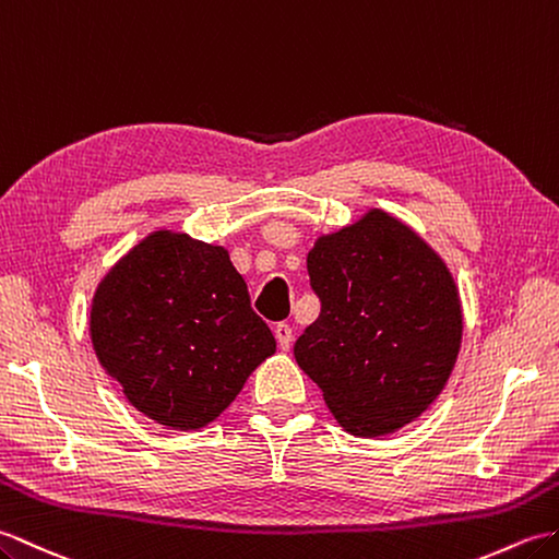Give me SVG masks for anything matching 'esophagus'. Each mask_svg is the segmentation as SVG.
Returning <instances> with one entry per match:
<instances>
[{
    "label": "esophagus",
    "mask_w": 559,
    "mask_h": 559,
    "mask_svg": "<svg viewBox=\"0 0 559 559\" xmlns=\"http://www.w3.org/2000/svg\"><path fill=\"white\" fill-rule=\"evenodd\" d=\"M274 335H276L281 349H288L290 347V343H293V329L288 326V323H276Z\"/></svg>",
    "instance_id": "esophagus-1"
}]
</instances>
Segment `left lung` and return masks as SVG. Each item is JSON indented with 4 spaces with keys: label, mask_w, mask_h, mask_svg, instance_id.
Returning a JSON list of instances; mask_svg holds the SVG:
<instances>
[{
    "label": "left lung",
    "mask_w": 559,
    "mask_h": 559,
    "mask_svg": "<svg viewBox=\"0 0 559 559\" xmlns=\"http://www.w3.org/2000/svg\"><path fill=\"white\" fill-rule=\"evenodd\" d=\"M319 319L295 359L353 436L397 431L443 391L462 343L450 271L397 218L371 210L307 257Z\"/></svg>",
    "instance_id": "obj_1"
}]
</instances>
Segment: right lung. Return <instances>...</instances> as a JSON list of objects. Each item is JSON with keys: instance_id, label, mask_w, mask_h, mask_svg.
<instances>
[{"instance_id": "add662e5", "label": "right lung", "mask_w": 559, "mask_h": 559, "mask_svg": "<svg viewBox=\"0 0 559 559\" xmlns=\"http://www.w3.org/2000/svg\"><path fill=\"white\" fill-rule=\"evenodd\" d=\"M90 335L128 402L178 431L214 421L276 353L228 252L168 230L152 233L104 276Z\"/></svg>"}]
</instances>
